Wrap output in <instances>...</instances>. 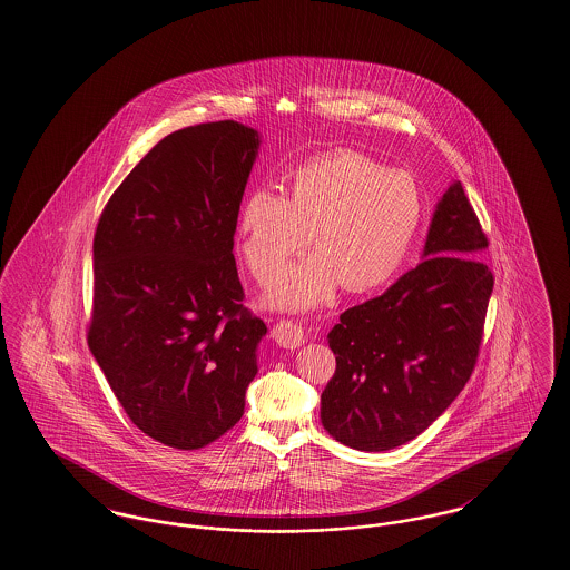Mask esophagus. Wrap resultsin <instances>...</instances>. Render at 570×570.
<instances>
[{
	"label": "esophagus",
	"instance_id": "34e87169",
	"mask_svg": "<svg viewBox=\"0 0 570 570\" xmlns=\"http://www.w3.org/2000/svg\"><path fill=\"white\" fill-rule=\"evenodd\" d=\"M273 340L285 350H295L304 345L306 333L302 331V326L295 325L292 321H281L273 326Z\"/></svg>",
	"mask_w": 570,
	"mask_h": 570
}]
</instances>
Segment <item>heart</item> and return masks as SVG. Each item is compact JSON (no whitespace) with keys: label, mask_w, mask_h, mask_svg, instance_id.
Masks as SVG:
<instances>
[{"label":"heart","mask_w":570,"mask_h":570,"mask_svg":"<svg viewBox=\"0 0 570 570\" xmlns=\"http://www.w3.org/2000/svg\"><path fill=\"white\" fill-rule=\"evenodd\" d=\"M421 223V197L404 173H387L356 151H335L299 166L289 199L271 187L245 197L239 210L242 256L266 283L308 242L314 254L285 268L266 304L309 309L342 283L373 292L402 268Z\"/></svg>","instance_id":"heart-1"}]
</instances>
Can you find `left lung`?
I'll return each instance as SVG.
<instances>
[{
  "label": "left lung",
  "mask_w": 570,
  "mask_h": 570,
  "mask_svg": "<svg viewBox=\"0 0 570 570\" xmlns=\"http://www.w3.org/2000/svg\"><path fill=\"white\" fill-rule=\"evenodd\" d=\"M488 237L460 180L441 196L423 262L387 292L345 309L326 335L337 368L323 426L343 445L385 452L419 438L471 379L493 275Z\"/></svg>",
  "instance_id": "left-lung-1"
}]
</instances>
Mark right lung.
<instances>
[{
    "instance_id": "right-lung-1",
    "label": "right lung",
    "mask_w": 570,
    "mask_h": 570,
    "mask_svg": "<svg viewBox=\"0 0 570 570\" xmlns=\"http://www.w3.org/2000/svg\"><path fill=\"white\" fill-rule=\"evenodd\" d=\"M261 132L175 130L99 216L89 350L147 438L204 448L244 416L266 325L244 308L233 237Z\"/></svg>"
}]
</instances>
